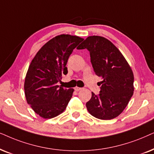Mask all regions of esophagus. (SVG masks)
Listing matches in <instances>:
<instances>
[{
    "instance_id": "esophagus-1",
    "label": "esophagus",
    "mask_w": 154,
    "mask_h": 154,
    "mask_svg": "<svg viewBox=\"0 0 154 154\" xmlns=\"http://www.w3.org/2000/svg\"><path fill=\"white\" fill-rule=\"evenodd\" d=\"M82 89V88H80V87H75V91H80V90Z\"/></svg>"
}]
</instances>
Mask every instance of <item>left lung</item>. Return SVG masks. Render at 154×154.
I'll list each match as a JSON object with an SVG mask.
<instances>
[{"label":"left lung","mask_w":154,"mask_h":154,"mask_svg":"<svg viewBox=\"0 0 154 154\" xmlns=\"http://www.w3.org/2000/svg\"><path fill=\"white\" fill-rule=\"evenodd\" d=\"M85 48L89 51L94 72L102 79L99 94L91 92L87 108L96 118L111 120L123 111L133 95V72L121 52L107 38L89 36L77 49Z\"/></svg>","instance_id":"1"}]
</instances>
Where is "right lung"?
<instances>
[{"label": "right lung", "instance_id": "right-lung-1", "mask_svg": "<svg viewBox=\"0 0 154 154\" xmlns=\"http://www.w3.org/2000/svg\"><path fill=\"white\" fill-rule=\"evenodd\" d=\"M84 38L61 34L43 46L29 66L24 80L26 102L36 114L45 119L58 116L71 99L73 89L58 85L62 74H67V60Z\"/></svg>", "mask_w": 154, "mask_h": 154}]
</instances>
